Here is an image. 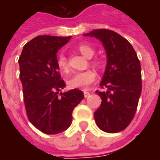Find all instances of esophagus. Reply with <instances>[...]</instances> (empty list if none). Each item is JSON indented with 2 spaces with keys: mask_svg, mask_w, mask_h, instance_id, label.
Returning <instances> with one entry per match:
<instances>
[{
  "mask_svg": "<svg viewBox=\"0 0 160 160\" xmlns=\"http://www.w3.org/2000/svg\"><path fill=\"white\" fill-rule=\"evenodd\" d=\"M84 96H85V98H87L90 96V92H88L87 91H84Z\"/></svg>",
  "mask_w": 160,
  "mask_h": 160,
  "instance_id": "obj_1",
  "label": "esophagus"
}]
</instances>
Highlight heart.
I'll return each mask as SVG.
<instances>
[{"mask_svg":"<svg viewBox=\"0 0 160 160\" xmlns=\"http://www.w3.org/2000/svg\"><path fill=\"white\" fill-rule=\"evenodd\" d=\"M78 51L80 52L85 57L87 58H92L93 56L94 49L92 47H91L88 44H80L77 46ZM91 64L96 68L98 69H101L104 67V62L103 60L99 58H94L90 61ZM56 66L61 73H68L69 71V67L68 63V60L64 54H60L56 58ZM96 80V73L92 70L88 69L83 72H79L73 74L68 80V86L72 89H83L86 90Z\"/></svg>","mask_w":160,"mask_h":160,"instance_id":"obj_1","label":"heart"}]
</instances>
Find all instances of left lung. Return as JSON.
Returning a JSON list of instances; mask_svg holds the SVG:
<instances>
[{
  "instance_id": "1",
  "label": "left lung",
  "mask_w": 160,
  "mask_h": 160,
  "mask_svg": "<svg viewBox=\"0 0 160 160\" xmlns=\"http://www.w3.org/2000/svg\"><path fill=\"white\" fill-rule=\"evenodd\" d=\"M103 42L107 65L96 93L102 99L94 113L101 130L118 133L129 125L137 110L141 92V63L135 50L126 38L113 31L97 29L84 34Z\"/></svg>"
}]
</instances>
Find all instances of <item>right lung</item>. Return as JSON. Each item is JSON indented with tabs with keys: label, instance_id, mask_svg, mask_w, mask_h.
Here are the masks:
<instances>
[{
	"label": "right lung",
	"instance_id": "1",
	"mask_svg": "<svg viewBox=\"0 0 160 160\" xmlns=\"http://www.w3.org/2000/svg\"><path fill=\"white\" fill-rule=\"evenodd\" d=\"M70 38L38 36L24 46L19 56V79L27 118L46 134L66 130L72 122L73 109L84 98L79 89L60 92L66 84L56 66V53Z\"/></svg>",
	"mask_w": 160,
	"mask_h": 160
}]
</instances>
